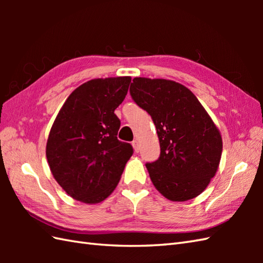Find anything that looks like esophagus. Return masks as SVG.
I'll use <instances>...</instances> for the list:
<instances>
[{
  "instance_id": "34e87169",
  "label": "esophagus",
  "mask_w": 263,
  "mask_h": 263,
  "mask_svg": "<svg viewBox=\"0 0 263 263\" xmlns=\"http://www.w3.org/2000/svg\"><path fill=\"white\" fill-rule=\"evenodd\" d=\"M132 146H133V148H135V152L136 153L140 152V143H139L138 140H133L132 141Z\"/></svg>"
}]
</instances>
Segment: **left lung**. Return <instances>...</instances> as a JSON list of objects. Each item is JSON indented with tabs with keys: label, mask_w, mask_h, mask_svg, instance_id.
Masks as SVG:
<instances>
[{
	"label": "left lung",
	"mask_w": 263,
	"mask_h": 263,
	"mask_svg": "<svg viewBox=\"0 0 263 263\" xmlns=\"http://www.w3.org/2000/svg\"><path fill=\"white\" fill-rule=\"evenodd\" d=\"M132 99L152 116L160 156L147 163L155 187L171 201L198 197L209 185L220 163V132L194 93L166 79L135 78Z\"/></svg>",
	"instance_id": "8db88e82"
}]
</instances>
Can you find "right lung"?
I'll list each match as a JSON object with an SVG mask.
<instances>
[{
	"label": "right lung",
	"instance_id": "add662e5",
	"mask_svg": "<svg viewBox=\"0 0 263 263\" xmlns=\"http://www.w3.org/2000/svg\"><path fill=\"white\" fill-rule=\"evenodd\" d=\"M131 77L92 79L65 100L47 139L46 157L55 180L74 200L93 204L114 191L133 154L117 139L115 109L124 100Z\"/></svg>",
	"mask_w": 263,
	"mask_h": 263
}]
</instances>
